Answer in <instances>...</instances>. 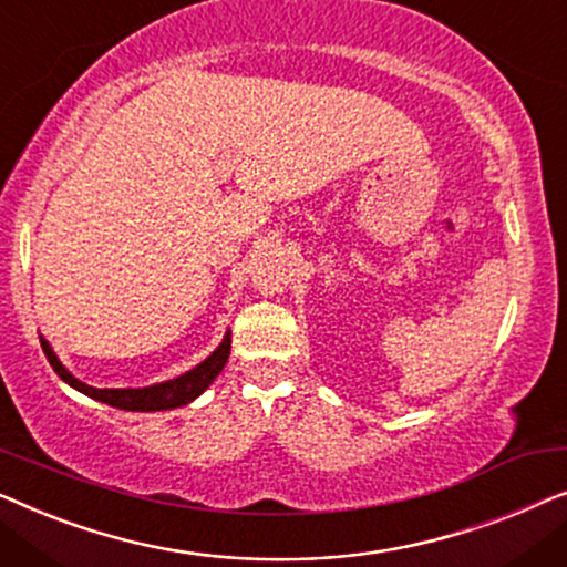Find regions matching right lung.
I'll use <instances>...</instances> for the list:
<instances>
[{"label": "right lung", "instance_id": "1", "mask_svg": "<svg viewBox=\"0 0 567 567\" xmlns=\"http://www.w3.org/2000/svg\"><path fill=\"white\" fill-rule=\"evenodd\" d=\"M41 348H43L45 359H49V363L53 367V371H56V374L64 379L69 386H74L76 392L87 394V398L97 400V402H105V405H111V408L131 410V413H154V410H173V408L188 405V402L196 400L198 394H204L206 386L212 384L216 377H219V371L224 369V363H227V359H229L231 332L224 336L219 348H216V351L208 355L206 361H200L196 369L185 371V374L177 379H167V382H162V384L138 386V390H97V386L84 384L74 374H69L64 363H61L56 359V353H53L49 340L41 338Z\"/></svg>", "mask_w": 567, "mask_h": 567}]
</instances>
